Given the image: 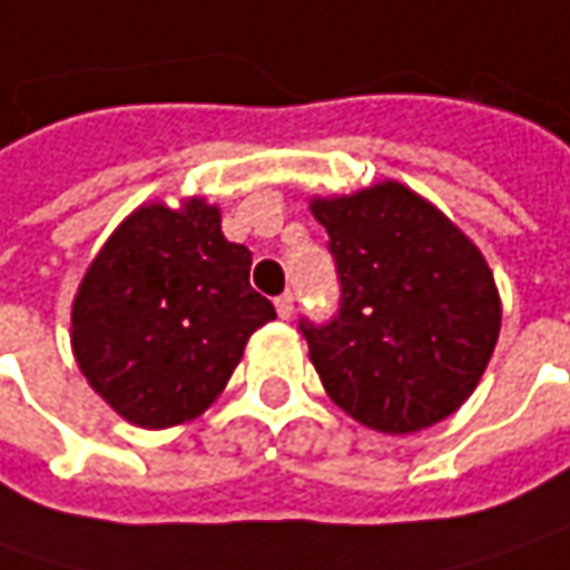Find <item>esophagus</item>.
<instances>
[{
  "label": "esophagus",
  "mask_w": 570,
  "mask_h": 570,
  "mask_svg": "<svg viewBox=\"0 0 570 570\" xmlns=\"http://www.w3.org/2000/svg\"><path fill=\"white\" fill-rule=\"evenodd\" d=\"M275 311H278V317L288 320L292 314H295V295L292 292H285V295L275 297Z\"/></svg>",
  "instance_id": "esophagus-1"
}]
</instances>
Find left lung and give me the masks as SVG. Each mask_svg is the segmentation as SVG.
I'll list each match as a JSON object with an SVG mask.
<instances>
[{"label": "left lung", "instance_id": "8db88e82", "mask_svg": "<svg viewBox=\"0 0 570 570\" xmlns=\"http://www.w3.org/2000/svg\"><path fill=\"white\" fill-rule=\"evenodd\" d=\"M340 307L301 317L333 403L383 434L448 419L475 390L501 330L494 278L460 228L400 184L314 199Z\"/></svg>", "mask_w": 570, "mask_h": 570}]
</instances>
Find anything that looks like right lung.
<instances>
[{"instance_id": "add662e5", "label": "right lung", "mask_w": 570, "mask_h": 570, "mask_svg": "<svg viewBox=\"0 0 570 570\" xmlns=\"http://www.w3.org/2000/svg\"><path fill=\"white\" fill-rule=\"evenodd\" d=\"M250 263L203 199L184 212H132L76 295L81 374L132 425L196 419L225 390L247 340L275 320L269 297L250 288Z\"/></svg>"}]
</instances>
